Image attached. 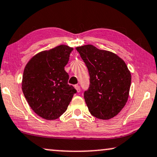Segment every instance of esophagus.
Instances as JSON below:
<instances>
[{
  "label": "esophagus",
  "mask_w": 157,
  "mask_h": 157,
  "mask_svg": "<svg viewBox=\"0 0 157 157\" xmlns=\"http://www.w3.org/2000/svg\"><path fill=\"white\" fill-rule=\"evenodd\" d=\"M75 89L77 90V93H80V85H75Z\"/></svg>",
  "instance_id": "obj_1"
}]
</instances>
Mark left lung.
<instances>
[{
	"label": "left lung",
	"instance_id": "left-lung-1",
	"mask_svg": "<svg viewBox=\"0 0 157 157\" xmlns=\"http://www.w3.org/2000/svg\"><path fill=\"white\" fill-rule=\"evenodd\" d=\"M90 75L89 88L84 93L90 113L108 120L117 116L128 100L131 75L124 60L113 52L87 44L76 48Z\"/></svg>",
	"mask_w": 157,
	"mask_h": 157
}]
</instances>
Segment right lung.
Listing matches in <instances>:
<instances>
[{
  "mask_svg": "<svg viewBox=\"0 0 157 157\" xmlns=\"http://www.w3.org/2000/svg\"><path fill=\"white\" fill-rule=\"evenodd\" d=\"M72 48L59 45L36 54L25 67L22 90L33 111L47 120H54L67 109L77 90L68 84L64 70Z\"/></svg>",
  "mask_w": 157,
  "mask_h": 157,
  "instance_id": "add662e5",
  "label": "right lung"
}]
</instances>
